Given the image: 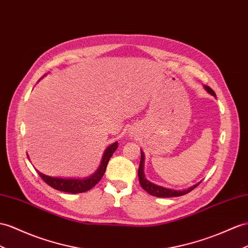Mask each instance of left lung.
Returning a JSON list of instances; mask_svg holds the SVG:
<instances>
[{"label": "left lung", "mask_w": 248, "mask_h": 248, "mask_svg": "<svg viewBox=\"0 0 248 248\" xmlns=\"http://www.w3.org/2000/svg\"><path fill=\"white\" fill-rule=\"evenodd\" d=\"M204 89L209 94H212L213 96L216 97L215 92L208 86H204ZM143 164H144V154H143V152L141 151L140 163H139V169H138V179H139V182H140V186H142V188L145 190V192H148L152 196L160 197V198H169V197H178V196H182V195H186V194L189 193L190 190H193L197 186L199 185V183H198V185H195L194 186L189 187L187 189H183V190L170 189V188H167V187H163V186H157V185H155V183L149 181L144 177Z\"/></svg>", "instance_id": "obj_1"}]
</instances>
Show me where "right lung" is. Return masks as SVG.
<instances>
[{
	"instance_id": "right-lung-1",
	"label": "right lung",
	"mask_w": 248,
	"mask_h": 248,
	"mask_svg": "<svg viewBox=\"0 0 248 248\" xmlns=\"http://www.w3.org/2000/svg\"><path fill=\"white\" fill-rule=\"evenodd\" d=\"M118 147V142H114L113 144L109 145L105 151L103 155V159H101L100 166L97 169L96 172L93 175L85 179H74V178H56V177H50L45 174H43L36 170L37 174L41 176V178L45 181L48 186L51 187L62 190V192L71 193V194H78V193H85L87 190L91 189L93 186H95L98 183V181L103 178V176L106 172V169L109 162L111 156L113 155L114 152L116 151Z\"/></svg>"
}]
</instances>
